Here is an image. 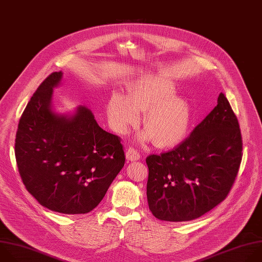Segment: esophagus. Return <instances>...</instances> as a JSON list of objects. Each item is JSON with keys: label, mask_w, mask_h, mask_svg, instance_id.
<instances>
[{"label": "esophagus", "mask_w": 262, "mask_h": 262, "mask_svg": "<svg viewBox=\"0 0 262 262\" xmlns=\"http://www.w3.org/2000/svg\"><path fill=\"white\" fill-rule=\"evenodd\" d=\"M125 157L129 161H136L140 158V153L137 150H135L134 148L130 147V148L127 149V151L125 153Z\"/></svg>", "instance_id": "1"}]
</instances>
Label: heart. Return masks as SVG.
<instances>
[{
	"instance_id": "b5f03b06",
	"label": "heart",
	"mask_w": 262,
	"mask_h": 262,
	"mask_svg": "<svg viewBox=\"0 0 262 262\" xmlns=\"http://www.w3.org/2000/svg\"><path fill=\"white\" fill-rule=\"evenodd\" d=\"M176 85L169 79L157 75H147L135 81L128 97L114 93L110 97L106 112L111 127L118 134H125L139 123L140 112H145L139 134L140 142H151L158 147L179 144L189 127L191 108L189 102L173 95Z\"/></svg>"
}]
</instances>
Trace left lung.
<instances>
[{
    "instance_id": "8db88e82",
    "label": "left lung",
    "mask_w": 262,
    "mask_h": 262,
    "mask_svg": "<svg viewBox=\"0 0 262 262\" xmlns=\"http://www.w3.org/2000/svg\"><path fill=\"white\" fill-rule=\"evenodd\" d=\"M237 119L221 93L217 106L175 149L149 155L147 201L159 220L196 219L225 200L242 161Z\"/></svg>"
}]
</instances>
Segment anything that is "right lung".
<instances>
[{
  "label": "right lung",
  "mask_w": 262,
  "mask_h": 262,
  "mask_svg": "<svg viewBox=\"0 0 262 262\" xmlns=\"http://www.w3.org/2000/svg\"><path fill=\"white\" fill-rule=\"evenodd\" d=\"M62 75H49L31 98L18 123L15 157L26 188L41 206L86 214L104 199L125 156L120 139L104 130L86 106L55 111L53 90Z\"/></svg>",
  "instance_id": "add662e5"
}]
</instances>
